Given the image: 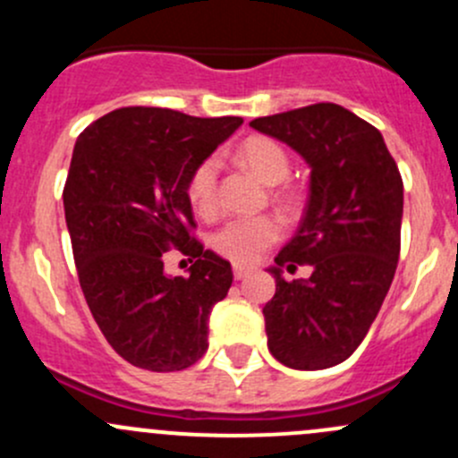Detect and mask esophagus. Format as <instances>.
I'll return each instance as SVG.
<instances>
[{
    "label": "esophagus",
    "mask_w": 458,
    "mask_h": 458,
    "mask_svg": "<svg viewBox=\"0 0 458 458\" xmlns=\"http://www.w3.org/2000/svg\"><path fill=\"white\" fill-rule=\"evenodd\" d=\"M233 275H234V279H237V281H242L243 276H248V275H250V267H246V266H239V263H234V266H233Z\"/></svg>",
    "instance_id": "34e87169"
}]
</instances>
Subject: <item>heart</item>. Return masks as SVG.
Here are the masks:
<instances>
[{
	"label": "heart",
	"instance_id": "obj_1",
	"mask_svg": "<svg viewBox=\"0 0 458 458\" xmlns=\"http://www.w3.org/2000/svg\"><path fill=\"white\" fill-rule=\"evenodd\" d=\"M237 157L243 164L250 165L252 173L261 182L281 183L288 179L293 161H290L288 150L279 141L270 140L263 135H252L243 140L237 148ZM216 179H219V159L216 157H206L195 165V170L188 177V199L192 208L201 215H210L216 206ZM276 199L284 206H293L294 192L293 191H276ZM281 225L275 216L270 215H255V216H237L230 219L212 234V248L219 255L234 263H252L267 246L279 239Z\"/></svg>",
	"mask_w": 458,
	"mask_h": 458
}]
</instances>
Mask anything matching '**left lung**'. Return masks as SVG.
Here are the masks:
<instances>
[{"label": "left lung", "mask_w": 458, "mask_h": 458, "mask_svg": "<svg viewBox=\"0 0 458 458\" xmlns=\"http://www.w3.org/2000/svg\"><path fill=\"white\" fill-rule=\"evenodd\" d=\"M310 165V199L297 234L270 267L263 308L267 350L294 370H323L359 348L390 290L401 250L403 182L381 132L336 104L252 119ZM310 265L308 280L285 282Z\"/></svg>", "instance_id": "obj_1"}]
</instances>
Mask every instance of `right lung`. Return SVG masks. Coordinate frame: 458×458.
I'll return each instance as SVG.
<instances>
[{"label":"right lung","instance_id":"right-lung-1","mask_svg":"<svg viewBox=\"0 0 458 458\" xmlns=\"http://www.w3.org/2000/svg\"><path fill=\"white\" fill-rule=\"evenodd\" d=\"M243 123L170 108H119L92 122L72 150L64 212L84 297L119 357L150 372L191 368L208 350V317L233 267L195 239L188 177ZM196 259L170 277L163 252Z\"/></svg>","mask_w":458,"mask_h":458}]
</instances>
